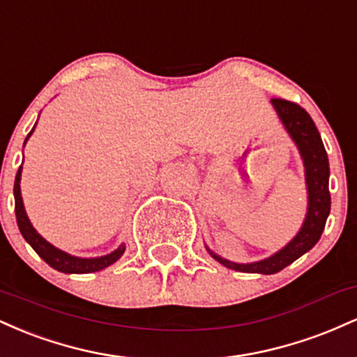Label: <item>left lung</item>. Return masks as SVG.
Returning <instances> with one entry per match:
<instances>
[{
	"label": "left lung",
	"mask_w": 357,
	"mask_h": 357,
	"mask_svg": "<svg viewBox=\"0 0 357 357\" xmlns=\"http://www.w3.org/2000/svg\"><path fill=\"white\" fill-rule=\"evenodd\" d=\"M270 102H272L273 109L277 110V116L284 124L289 136L296 142L298 153L302 155V161H304L307 198H309L304 225H302L301 231L284 248L278 250L272 257L260 261H253V264H235V261L225 260L208 248L210 255L227 268L247 273H264V275L280 272L287 265H290L298 257L309 252L321 238L331 211L329 159H327V153L324 149L317 127H315L309 114L298 104L285 99H272Z\"/></svg>",
	"instance_id": "8db88e82"
}]
</instances>
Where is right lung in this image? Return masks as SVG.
<instances>
[{
  "instance_id": "add662e5",
  "label": "right lung",
  "mask_w": 357,
  "mask_h": 357,
  "mask_svg": "<svg viewBox=\"0 0 357 357\" xmlns=\"http://www.w3.org/2000/svg\"><path fill=\"white\" fill-rule=\"evenodd\" d=\"M33 130H35V127L30 130V134H28L26 139H24V142H26L28 137L33 134ZM22 169H23V166H20L18 173H16V178H15V190H13L15 213H16V221H18V228H20V231H22L23 238L31 245V248H33L35 252L38 253V255L42 257L52 268L59 270V272H63V273H92V272H99V270L109 267V265H112L114 261H117L119 258L122 257V253H124V250H126L124 245H121L116 252L109 253V255L97 257V258H80V257L68 255V253L61 252V250L53 247L52 243H48V241L35 230L33 225H31L30 220H28L26 211H24L22 190H20Z\"/></svg>"
}]
</instances>
